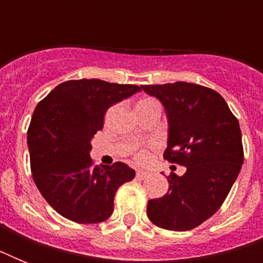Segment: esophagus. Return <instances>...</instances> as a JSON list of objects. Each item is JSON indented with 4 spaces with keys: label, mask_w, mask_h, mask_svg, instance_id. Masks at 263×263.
<instances>
[{
    "label": "esophagus",
    "mask_w": 263,
    "mask_h": 263,
    "mask_svg": "<svg viewBox=\"0 0 263 263\" xmlns=\"http://www.w3.org/2000/svg\"><path fill=\"white\" fill-rule=\"evenodd\" d=\"M147 176H148V172H146V171H138V172H136V179H139V180L146 179Z\"/></svg>",
    "instance_id": "34e87169"
}]
</instances>
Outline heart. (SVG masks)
I'll use <instances>...</instances> for the list:
<instances>
[{"label":"heart","instance_id":"obj_1","mask_svg":"<svg viewBox=\"0 0 263 263\" xmlns=\"http://www.w3.org/2000/svg\"><path fill=\"white\" fill-rule=\"evenodd\" d=\"M150 101H153V99H143V101H140V102H150ZM147 160L148 152H146V150H139V152L135 153V161H138L139 164H143V162H146Z\"/></svg>","mask_w":263,"mask_h":263}]
</instances>
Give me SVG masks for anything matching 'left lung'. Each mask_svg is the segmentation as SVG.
I'll return each instance as SVG.
<instances>
[{"label": "left lung", "mask_w": 263, "mask_h": 263, "mask_svg": "<svg viewBox=\"0 0 263 263\" xmlns=\"http://www.w3.org/2000/svg\"><path fill=\"white\" fill-rule=\"evenodd\" d=\"M162 102L169 121L164 158L184 165L183 176H168L169 190L150 199L147 217L169 231H190L224 203L245 160L241 131L217 91L187 82L142 86Z\"/></svg>", "instance_id": "obj_1"}]
</instances>
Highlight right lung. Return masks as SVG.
<instances>
[{"mask_svg":"<svg viewBox=\"0 0 263 263\" xmlns=\"http://www.w3.org/2000/svg\"><path fill=\"white\" fill-rule=\"evenodd\" d=\"M138 91L135 84L68 80L35 107L27 132L32 179L47 203L68 220H107L116 191L135 177L124 162L94 166L90 142L103 128L107 109Z\"/></svg>","mask_w":263,"mask_h":263,"instance_id":"obj_1","label":"right lung"}]
</instances>
